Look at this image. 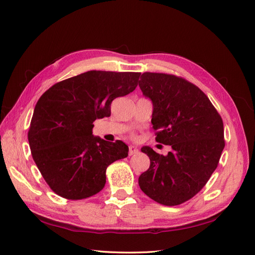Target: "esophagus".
I'll return each mask as SVG.
<instances>
[{
  "instance_id": "34e87169",
  "label": "esophagus",
  "mask_w": 255,
  "mask_h": 255,
  "mask_svg": "<svg viewBox=\"0 0 255 255\" xmlns=\"http://www.w3.org/2000/svg\"><path fill=\"white\" fill-rule=\"evenodd\" d=\"M138 152H139V150L137 149V146H135V145H129L128 146V154H129V155H134V154H137Z\"/></svg>"
}]
</instances>
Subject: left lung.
Returning a JSON list of instances; mask_svg holds the SVG:
<instances>
[{
  "instance_id": "obj_1",
  "label": "left lung",
  "mask_w": 255,
  "mask_h": 255,
  "mask_svg": "<svg viewBox=\"0 0 255 255\" xmlns=\"http://www.w3.org/2000/svg\"><path fill=\"white\" fill-rule=\"evenodd\" d=\"M139 87L153 104L155 140L171 146L167 155L142 146L150 167L140 189L154 201L179 205L201 190L217 168L223 148V122L204 92L175 75L144 72Z\"/></svg>"
}]
</instances>
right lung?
Here are the masks:
<instances>
[{
	"label": "right lung",
	"instance_id": "right-lung-1",
	"mask_svg": "<svg viewBox=\"0 0 255 255\" xmlns=\"http://www.w3.org/2000/svg\"><path fill=\"white\" fill-rule=\"evenodd\" d=\"M140 73L88 71L53 85L38 100L28 129L33 159L50 188L69 200L101 191L106 168L128 146L92 135L96 119L111 116L113 100L135 90Z\"/></svg>",
	"mask_w": 255,
	"mask_h": 255
}]
</instances>
